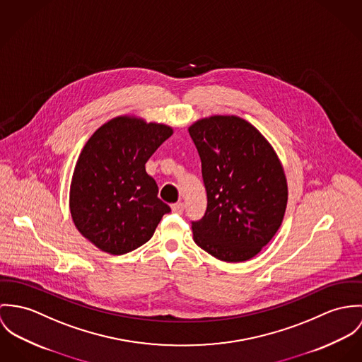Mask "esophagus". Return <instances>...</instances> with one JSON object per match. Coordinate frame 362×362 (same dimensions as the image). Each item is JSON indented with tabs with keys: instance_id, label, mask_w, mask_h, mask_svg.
Wrapping results in <instances>:
<instances>
[{
	"instance_id": "1",
	"label": "esophagus",
	"mask_w": 362,
	"mask_h": 362,
	"mask_svg": "<svg viewBox=\"0 0 362 362\" xmlns=\"http://www.w3.org/2000/svg\"><path fill=\"white\" fill-rule=\"evenodd\" d=\"M170 208H172V211L176 212V214H183L185 205H183V202H176V204H172Z\"/></svg>"
}]
</instances>
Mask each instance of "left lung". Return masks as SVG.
<instances>
[{"instance_id":"left-lung-1","label":"left lung","mask_w":362,"mask_h":362,"mask_svg":"<svg viewBox=\"0 0 362 362\" xmlns=\"http://www.w3.org/2000/svg\"><path fill=\"white\" fill-rule=\"evenodd\" d=\"M189 133L200 154L206 211L193 222V239L225 262L255 257L281 228L287 180L281 160L250 122L212 115L194 122Z\"/></svg>"}]
</instances>
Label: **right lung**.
<instances>
[{
	"label": "right lung",
	"mask_w": 362,
	"mask_h": 362,
	"mask_svg": "<svg viewBox=\"0 0 362 362\" xmlns=\"http://www.w3.org/2000/svg\"><path fill=\"white\" fill-rule=\"evenodd\" d=\"M173 129L121 115L100 126L75 165L69 189L72 221L98 250L121 255L150 240L170 208L146 162Z\"/></svg>",
	"instance_id": "add662e5"
}]
</instances>
